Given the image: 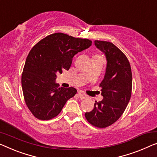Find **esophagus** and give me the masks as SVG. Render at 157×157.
I'll return each instance as SVG.
<instances>
[{
    "label": "esophagus",
    "instance_id": "esophagus-1",
    "mask_svg": "<svg viewBox=\"0 0 157 157\" xmlns=\"http://www.w3.org/2000/svg\"><path fill=\"white\" fill-rule=\"evenodd\" d=\"M78 97L80 98L81 99H85L86 98H87V95L85 94L83 92H82V91H79V92H78Z\"/></svg>",
    "mask_w": 157,
    "mask_h": 157
}]
</instances>
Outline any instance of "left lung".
Returning <instances> with one entry per match:
<instances>
[{
  "mask_svg": "<svg viewBox=\"0 0 157 157\" xmlns=\"http://www.w3.org/2000/svg\"><path fill=\"white\" fill-rule=\"evenodd\" d=\"M94 44L104 53L107 60L106 73L99 85L104 99L95 102L92 111L85 113V118L92 125L104 128L118 121L129 103L132 71L127 57L113 44L96 40Z\"/></svg>",
  "mask_w": 157,
  "mask_h": 157,
  "instance_id": "left-lung-1",
  "label": "left lung"
}]
</instances>
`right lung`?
Instances as JSON below:
<instances>
[{
    "instance_id": "right-lung-1",
    "label": "right lung",
    "mask_w": 157,
    "mask_h": 157,
    "mask_svg": "<svg viewBox=\"0 0 157 157\" xmlns=\"http://www.w3.org/2000/svg\"><path fill=\"white\" fill-rule=\"evenodd\" d=\"M92 41L55 33L41 39L26 59L22 74V87L25 103L39 120H50L60 113L65 103L77 93L74 87H60L56 75L68 71L72 58L88 48Z\"/></svg>"
}]
</instances>
